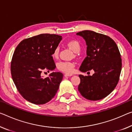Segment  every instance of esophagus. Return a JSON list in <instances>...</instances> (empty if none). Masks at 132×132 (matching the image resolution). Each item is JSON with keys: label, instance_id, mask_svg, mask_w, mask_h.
<instances>
[{"label": "esophagus", "instance_id": "obj_1", "mask_svg": "<svg viewBox=\"0 0 132 132\" xmlns=\"http://www.w3.org/2000/svg\"><path fill=\"white\" fill-rule=\"evenodd\" d=\"M72 76V74H65L64 75V76L65 77H71V76Z\"/></svg>", "mask_w": 132, "mask_h": 132}]
</instances>
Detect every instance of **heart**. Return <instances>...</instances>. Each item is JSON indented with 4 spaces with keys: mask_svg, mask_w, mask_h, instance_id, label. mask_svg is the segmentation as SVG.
I'll return each instance as SVG.
<instances>
[{
    "mask_svg": "<svg viewBox=\"0 0 132 132\" xmlns=\"http://www.w3.org/2000/svg\"><path fill=\"white\" fill-rule=\"evenodd\" d=\"M67 45L69 48H70L73 51L76 53H78L80 51L81 46L80 44L77 40H71L68 42ZM60 49L58 47H56L52 53V57L54 59H56L59 56ZM76 66V64L73 62L68 61H60L56 65V67L58 70L67 73V74H71L74 70V67Z\"/></svg>",
    "mask_w": 132,
    "mask_h": 132,
    "instance_id": "obj_1",
    "label": "heart"
}]
</instances>
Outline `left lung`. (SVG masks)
Here are the masks:
<instances>
[{
  "label": "left lung",
  "mask_w": 132,
  "mask_h": 132,
  "mask_svg": "<svg viewBox=\"0 0 132 132\" xmlns=\"http://www.w3.org/2000/svg\"><path fill=\"white\" fill-rule=\"evenodd\" d=\"M76 35L82 37L87 46V56L81 65L80 71H94L92 76L79 75L78 91L88 100H101L110 94L119 82L121 70L119 48L109 36L94 31L86 30Z\"/></svg>",
  "instance_id": "obj_1"
}]
</instances>
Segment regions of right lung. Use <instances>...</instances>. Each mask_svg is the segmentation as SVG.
I'll use <instances>...</instances> for the list:
<instances>
[{
    "label": "right lung",
    "mask_w": 132,
    "mask_h": 132,
    "mask_svg": "<svg viewBox=\"0 0 132 132\" xmlns=\"http://www.w3.org/2000/svg\"><path fill=\"white\" fill-rule=\"evenodd\" d=\"M61 39L58 35L40 34L22 40L16 48L11 62L12 77L18 92L29 102L45 104L57 92L63 74L53 72L43 78L41 72L56 68L52 53Z\"/></svg>",
    "instance_id": "right-lung-1"
}]
</instances>
